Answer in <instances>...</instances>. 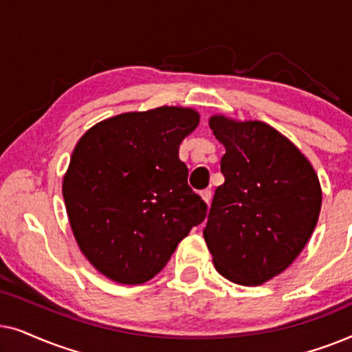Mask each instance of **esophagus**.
Wrapping results in <instances>:
<instances>
[{"instance_id": "1", "label": "esophagus", "mask_w": 352, "mask_h": 352, "mask_svg": "<svg viewBox=\"0 0 352 352\" xmlns=\"http://www.w3.org/2000/svg\"><path fill=\"white\" fill-rule=\"evenodd\" d=\"M200 197H201V200H204L206 205H210V201H211V192L210 190H201L200 192Z\"/></svg>"}]
</instances>
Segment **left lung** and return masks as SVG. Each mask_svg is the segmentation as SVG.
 I'll return each mask as SVG.
<instances>
[{"label": "left lung", "mask_w": 352, "mask_h": 352, "mask_svg": "<svg viewBox=\"0 0 352 352\" xmlns=\"http://www.w3.org/2000/svg\"><path fill=\"white\" fill-rule=\"evenodd\" d=\"M226 147L224 184L214 192L205 242L221 276L261 285L278 276L306 247L322 205V190L307 158L263 122L210 118Z\"/></svg>", "instance_id": "left-lung-1"}]
</instances>
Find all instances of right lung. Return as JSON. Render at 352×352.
Instances as JSON below:
<instances>
[{
  "instance_id": "obj_1",
  "label": "right lung",
  "mask_w": 352,
  "mask_h": 352,
  "mask_svg": "<svg viewBox=\"0 0 352 352\" xmlns=\"http://www.w3.org/2000/svg\"><path fill=\"white\" fill-rule=\"evenodd\" d=\"M192 109L122 113L85 133L62 184L80 250L105 277L136 285L157 276L208 206L187 184L179 144Z\"/></svg>"
}]
</instances>
